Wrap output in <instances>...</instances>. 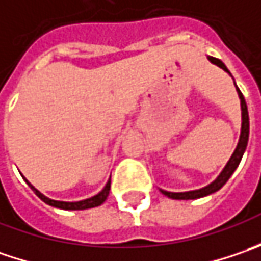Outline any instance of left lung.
I'll return each mask as SVG.
<instances>
[{
  "instance_id": "1",
  "label": "left lung",
  "mask_w": 261,
  "mask_h": 261,
  "mask_svg": "<svg viewBox=\"0 0 261 261\" xmlns=\"http://www.w3.org/2000/svg\"><path fill=\"white\" fill-rule=\"evenodd\" d=\"M207 59L215 64L216 66L222 68L225 72H228L231 75V72L228 71V68L225 66V64L221 61V59H216L214 56H207ZM237 93H238V97H240V101H241V119H243V123H241V135H240V141H238V145H237L236 151L232 156L229 158V161L226 163L225 168L222 170V173L218 175L215 181H212L211 185H207L206 187H202L199 190H192V192H180V193H174V192H167V190H161L163 195H166L167 197L170 199H175V200H189V199H199V197H203V196L212 195L218 192L222 186L225 185L228 181V178L232 175V173L236 171V168L240 164L241 158H243V154L246 151L247 142H248V132H250V122H248V110H247V103L244 100V95L240 91V88L237 87Z\"/></svg>"
}]
</instances>
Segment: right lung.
Masks as SVG:
<instances>
[{
	"label": "right lung",
	"instance_id": "obj_1",
	"mask_svg": "<svg viewBox=\"0 0 261 261\" xmlns=\"http://www.w3.org/2000/svg\"><path fill=\"white\" fill-rule=\"evenodd\" d=\"M25 183H27L29 187L35 192L36 196H37L40 200H43V202H45L46 205L54 206V207H58V209H65V211H83V209H90V207L100 206L103 202H105L106 199H107L109 192H110V180H109V181L106 183L105 189H103L98 195L93 196V197H90V199L80 200V202H61V200H54V199H49V197H46L45 195H42V193H40L37 189H35L33 186L30 185L27 180H25Z\"/></svg>",
	"mask_w": 261,
	"mask_h": 261
}]
</instances>
